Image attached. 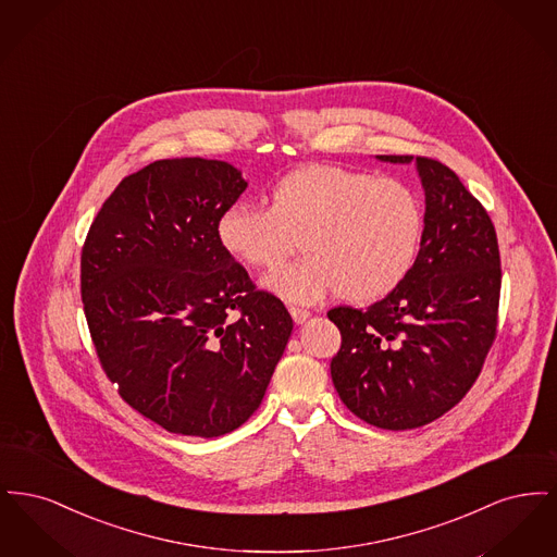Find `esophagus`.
I'll return each mask as SVG.
<instances>
[{
  "mask_svg": "<svg viewBox=\"0 0 557 557\" xmlns=\"http://www.w3.org/2000/svg\"><path fill=\"white\" fill-rule=\"evenodd\" d=\"M288 311H290L292 319H294L296 323H305L307 319L311 318V311L300 309V307H290Z\"/></svg>",
  "mask_w": 557,
  "mask_h": 557,
  "instance_id": "obj_1",
  "label": "esophagus"
}]
</instances>
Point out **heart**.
<instances>
[{
  "label": "heart",
  "instance_id": "obj_1",
  "mask_svg": "<svg viewBox=\"0 0 557 557\" xmlns=\"http://www.w3.org/2000/svg\"><path fill=\"white\" fill-rule=\"evenodd\" d=\"M267 209L236 202L221 212L216 236L248 269L282 263L294 248L302 259L280 267L265 286L290 302H318L336 292L371 302L395 290L416 261L425 212L418 189L338 164H305L267 189Z\"/></svg>",
  "mask_w": 557,
  "mask_h": 557
}]
</instances>
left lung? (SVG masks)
Here are the masks:
<instances>
[{
    "mask_svg": "<svg viewBox=\"0 0 557 557\" xmlns=\"http://www.w3.org/2000/svg\"><path fill=\"white\" fill-rule=\"evenodd\" d=\"M416 162L425 191L416 263L368 309L327 311L343 336L330 363L334 386L357 418L384 430L420 428L453 409L497 338L502 257L495 225L447 164L428 157Z\"/></svg>",
    "mask_w": 557,
    "mask_h": 557,
    "instance_id": "left-lung-1",
    "label": "left lung"
}]
</instances>
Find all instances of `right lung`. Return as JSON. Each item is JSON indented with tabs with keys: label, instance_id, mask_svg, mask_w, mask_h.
<instances>
[{
	"label": "right lung",
	"instance_id": "obj_1",
	"mask_svg": "<svg viewBox=\"0 0 557 557\" xmlns=\"http://www.w3.org/2000/svg\"><path fill=\"white\" fill-rule=\"evenodd\" d=\"M246 189L221 160H157L127 175L81 250L91 343L121 398L160 428L212 438L265 397L292 318L216 236Z\"/></svg>",
	"mask_w": 557,
	"mask_h": 557
}]
</instances>
